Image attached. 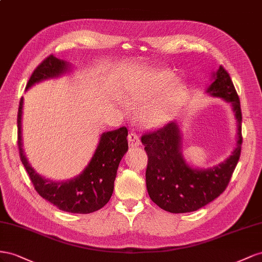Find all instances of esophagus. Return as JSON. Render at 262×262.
I'll use <instances>...</instances> for the list:
<instances>
[{
  "mask_svg": "<svg viewBox=\"0 0 262 262\" xmlns=\"http://www.w3.org/2000/svg\"><path fill=\"white\" fill-rule=\"evenodd\" d=\"M127 139H128V145L130 147H138V146L141 145L140 139L137 136L136 133H130L129 135H128V137H127Z\"/></svg>",
  "mask_w": 262,
  "mask_h": 262,
  "instance_id": "34e87169",
  "label": "esophagus"
}]
</instances>
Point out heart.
<instances>
[{"mask_svg":"<svg viewBox=\"0 0 262 262\" xmlns=\"http://www.w3.org/2000/svg\"><path fill=\"white\" fill-rule=\"evenodd\" d=\"M173 79V74L169 72H155L126 82L123 99L132 105H145L140 112V118L149 128L167 125L181 106L184 96L181 84L162 95Z\"/></svg>","mask_w":262,"mask_h":262,"instance_id":"1","label":"heart"}]
</instances>
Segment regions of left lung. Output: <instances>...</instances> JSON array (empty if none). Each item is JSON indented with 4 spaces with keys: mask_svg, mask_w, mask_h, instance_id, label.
Masks as SVG:
<instances>
[{
    "mask_svg": "<svg viewBox=\"0 0 262 262\" xmlns=\"http://www.w3.org/2000/svg\"><path fill=\"white\" fill-rule=\"evenodd\" d=\"M205 92L229 103L235 113L236 147L225 160L207 169L190 166L182 154V134L176 122L141 137L148 155V194L154 203L170 213L198 211L219 198L226 189L241 157V101L228 72L222 66L212 73V83Z\"/></svg>",
    "mask_w": 262,
    "mask_h": 262,
    "instance_id": "left-lung-1",
    "label": "left lung"
}]
</instances>
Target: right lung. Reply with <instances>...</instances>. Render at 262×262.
I'll use <instances>...</instances> for the list:
<instances>
[{"label": "right lung", "instance_id": "1", "mask_svg": "<svg viewBox=\"0 0 262 262\" xmlns=\"http://www.w3.org/2000/svg\"><path fill=\"white\" fill-rule=\"evenodd\" d=\"M69 71H71V64L68 61L51 55L35 69L26 90L41 81L61 77ZM23 103L24 99L21 98L17 113V144L21 163L37 193L63 212L89 214L100 210L113 194L119 162L128 150V132L126 127L101 134L91 160L77 177L66 181H54L37 173L24 154L21 139Z\"/></svg>", "mask_w": 262, "mask_h": 262}]
</instances>
